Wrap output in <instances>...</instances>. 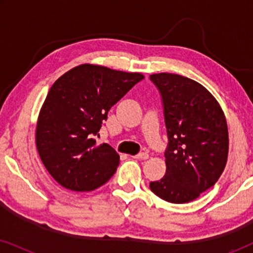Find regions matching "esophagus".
Returning a JSON list of instances; mask_svg holds the SVG:
<instances>
[{
	"mask_svg": "<svg viewBox=\"0 0 253 253\" xmlns=\"http://www.w3.org/2000/svg\"><path fill=\"white\" fill-rule=\"evenodd\" d=\"M148 157H150V155H148L147 153H139V154H137V155H134V159H138V160H146V159H148Z\"/></svg>",
	"mask_w": 253,
	"mask_h": 253,
	"instance_id": "34e87169",
	"label": "esophagus"
}]
</instances>
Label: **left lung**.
<instances>
[{
    "label": "left lung",
    "instance_id": "1",
    "mask_svg": "<svg viewBox=\"0 0 253 253\" xmlns=\"http://www.w3.org/2000/svg\"><path fill=\"white\" fill-rule=\"evenodd\" d=\"M150 78L161 93L169 139L166 174L151 182L150 188L166 202H192L215 184L226 167V116L212 93L198 82L168 72Z\"/></svg>",
    "mask_w": 253,
    "mask_h": 253
}]
</instances>
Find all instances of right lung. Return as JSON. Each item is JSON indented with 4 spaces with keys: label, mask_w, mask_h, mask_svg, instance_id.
I'll list each match as a JSON object with an SVG mask.
<instances>
[{
    "label": "right lung",
    "mask_w": 253,
    "mask_h": 253,
    "mask_svg": "<svg viewBox=\"0 0 253 253\" xmlns=\"http://www.w3.org/2000/svg\"><path fill=\"white\" fill-rule=\"evenodd\" d=\"M143 78L140 72L85 63L54 83L38 116L36 144L61 186L92 191L115 174L120 155L108 144H96L95 136L109 109Z\"/></svg>",
    "instance_id": "1"
}]
</instances>
